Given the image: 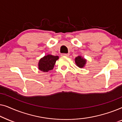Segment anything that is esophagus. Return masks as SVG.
<instances>
[{"label":"esophagus","mask_w":122,"mask_h":122,"mask_svg":"<svg viewBox=\"0 0 122 122\" xmlns=\"http://www.w3.org/2000/svg\"><path fill=\"white\" fill-rule=\"evenodd\" d=\"M69 56V54H66V53H63L61 54V56Z\"/></svg>","instance_id":"1"}]
</instances>
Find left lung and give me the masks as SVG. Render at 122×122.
<instances>
[{
  "label": "left lung",
  "instance_id": "left-lung-1",
  "mask_svg": "<svg viewBox=\"0 0 122 122\" xmlns=\"http://www.w3.org/2000/svg\"><path fill=\"white\" fill-rule=\"evenodd\" d=\"M86 60L81 57V56H78L77 57L75 58V62L78 67L83 68L85 64H86Z\"/></svg>",
  "mask_w": 122,
  "mask_h": 122
}]
</instances>
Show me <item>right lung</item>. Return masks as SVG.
<instances>
[{"instance_id": "obj_1", "label": "right lung", "mask_w": 122, "mask_h": 122, "mask_svg": "<svg viewBox=\"0 0 122 122\" xmlns=\"http://www.w3.org/2000/svg\"><path fill=\"white\" fill-rule=\"evenodd\" d=\"M59 59L58 56H54L48 54L40 59L38 63V68L40 71L48 72L53 69L56 61Z\"/></svg>"}]
</instances>
